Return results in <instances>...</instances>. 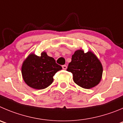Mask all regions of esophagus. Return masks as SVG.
<instances>
[{
    "label": "esophagus",
    "mask_w": 123,
    "mask_h": 123,
    "mask_svg": "<svg viewBox=\"0 0 123 123\" xmlns=\"http://www.w3.org/2000/svg\"><path fill=\"white\" fill-rule=\"evenodd\" d=\"M62 67L63 70H66V69H67V65H62Z\"/></svg>",
    "instance_id": "esophagus-1"
}]
</instances>
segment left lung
Wrapping results in <instances>:
<instances>
[{
    "mask_svg": "<svg viewBox=\"0 0 123 123\" xmlns=\"http://www.w3.org/2000/svg\"><path fill=\"white\" fill-rule=\"evenodd\" d=\"M67 70L73 74L76 84L86 89L94 87L100 82L103 72L97 56L92 51L85 53L82 49L74 51Z\"/></svg>",
    "mask_w": 123,
    "mask_h": 123,
    "instance_id": "8db88e82",
    "label": "left lung"
}]
</instances>
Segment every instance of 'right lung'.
<instances>
[{"label":"right lung","mask_w":123,"mask_h":123,"mask_svg":"<svg viewBox=\"0 0 123 123\" xmlns=\"http://www.w3.org/2000/svg\"><path fill=\"white\" fill-rule=\"evenodd\" d=\"M61 69L55 59L43 51L40 56L34 53L30 54L23 62L21 72L23 80L29 87L42 90L52 84L53 76Z\"/></svg>","instance_id":"obj_1"}]
</instances>
